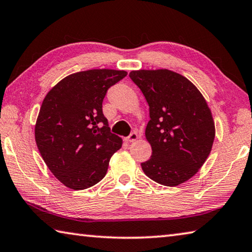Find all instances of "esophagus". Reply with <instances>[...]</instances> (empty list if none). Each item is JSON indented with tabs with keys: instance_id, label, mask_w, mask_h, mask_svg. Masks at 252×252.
<instances>
[{
	"instance_id": "34e87169",
	"label": "esophagus",
	"mask_w": 252,
	"mask_h": 252,
	"mask_svg": "<svg viewBox=\"0 0 252 252\" xmlns=\"http://www.w3.org/2000/svg\"><path fill=\"white\" fill-rule=\"evenodd\" d=\"M139 138V135H138V133H136V132H132V133L127 136V138L126 139V142H129V143H131V142H134L136 139Z\"/></svg>"
}]
</instances>
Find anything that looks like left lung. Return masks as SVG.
Returning <instances> with one entry per match:
<instances>
[{"instance_id":"8db88e82","label":"left lung","mask_w":252,"mask_h":252,"mask_svg":"<svg viewBox=\"0 0 252 252\" xmlns=\"http://www.w3.org/2000/svg\"><path fill=\"white\" fill-rule=\"evenodd\" d=\"M149 104L146 136L152 155L143 172L160 185L176 187L199 171L215 140L211 111L201 93L185 76L170 70L132 71Z\"/></svg>"}]
</instances>
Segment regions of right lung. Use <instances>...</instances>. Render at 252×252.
Returning <instances> with one entry per match:
<instances>
[{
    "label": "right lung",
    "instance_id": "1",
    "mask_svg": "<svg viewBox=\"0 0 252 252\" xmlns=\"http://www.w3.org/2000/svg\"><path fill=\"white\" fill-rule=\"evenodd\" d=\"M126 74L109 69L78 72L60 81L44 97L35 125L36 146L65 187L83 190L96 185L122 147L120 136L111 133L102 102Z\"/></svg>",
    "mask_w": 252,
    "mask_h": 252
}]
</instances>
